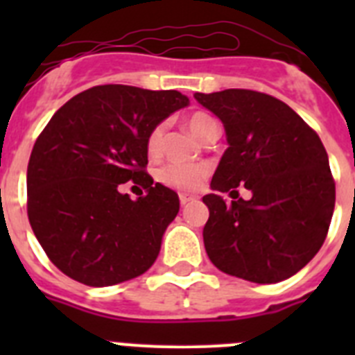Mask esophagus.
<instances>
[{
  "label": "esophagus",
  "mask_w": 355,
  "mask_h": 355,
  "mask_svg": "<svg viewBox=\"0 0 355 355\" xmlns=\"http://www.w3.org/2000/svg\"><path fill=\"white\" fill-rule=\"evenodd\" d=\"M180 200L181 205H188V202H192V200H196V197L193 196H188V193H180Z\"/></svg>",
  "instance_id": "esophagus-1"
}]
</instances>
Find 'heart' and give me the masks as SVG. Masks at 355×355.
<instances>
[{
  "label": "heart",
  "instance_id": "b5f03b06",
  "mask_svg": "<svg viewBox=\"0 0 355 355\" xmlns=\"http://www.w3.org/2000/svg\"><path fill=\"white\" fill-rule=\"evenodd\" d=\"M187 128L193 137H197L199 140H206L208 135L218 130V124H216L215 119L209 117L205 112H196V114H192L187 119ZM163 133H165L163 124L156 126L149 133V139H147V153L150 156H156L159 153V149H162ZM206 175H208V167L206 165L172 162L167 163L165 167L159 168L158 178L162 183L168 184V187H174L178 190H183V192H193V190H199L202 181L206 180Z\"/></svg>",
  "mask_w": 355,
  "mask_h": 355
}]
</instances>
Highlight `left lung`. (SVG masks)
Here are the masks:
<instances>
[{"instance_id": "left-lung-1", "label": "left lung", "mask_w": 355, "mask_h": 355, "mask_svg": "<svg viewBox=\"0 0 355 355\" xmlns=\"http://www.w3.org/2000/svg\"><path fill=\"white\" fill-rule=\"evenodd\" d=\"M220 119L227 149L202 197V231L213 265L250 283H281L315 258L331 224L336 188L318 135L286 103L268 94L227 89L193 94ZM241 184L249 201L237 200ZM236 201L225 205L220 193Z\"/></svg>"}]
</instances>
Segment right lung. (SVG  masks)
Listing matches in <instances>:
<instances>
[{"mask_svg":"<svg viewBox=\"0 0 355 355\" xmlns=\"http://www.w3.org/2000/svg\"><path fill=\"white\" fill-rule=\"evenodd\" d=\"M188 105L178 90L101 85L69 99L44 128L28 163V218L65 275L103 288L153 266L180 197L144 171L147 139ZM128 180L146 196L122 194Z\"/></svg>","mask_w":355,"mask_h":355,"instance_id":"right-lung-1","label":"right lung"}]
</instances>
